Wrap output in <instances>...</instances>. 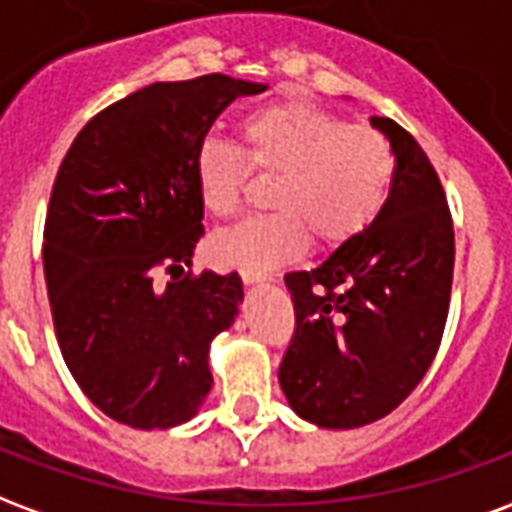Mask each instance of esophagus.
<instances>
[{
  "label": "esophagus",
  "instance_id": "esophagus-1",
  "mask_svg": "<svg viewBox=\"0 0 512 512\" xmlns=\"http://www.w3.org/2000/svg\"><path fill=\"white\" fill-rule=\"evenodd\" d=\"M264 281H267V275H261V272L242 270V283H245V286H256V283H264Z\"/></svg>",
  "mask_w": 512,
  "mask_h": 512
}]
</instances>
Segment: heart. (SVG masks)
Listing matches in <instances>:
<instances>
[{"instance_id":"1","label":"heart","mask_w":512,"mask_h":512,"mask_svg":"<svg viewBox=\"0 0 512 512\" xmlns=\"http://www.w3.org/2000/svg\"><path fill=\"white\" fill-rule=\"evenodd\" d=\"M240 149L223 138H204L193 158L201 204L229 218L240 210L251 169L278 174L270 207L278 212L223 229L212 251L223 264L267 272L292 261L308 242L341 245L371 226L393 185L395 158L387 138L365 125H346L308 103L261 108L242 122Z\"/></svg>"}]
</instances>
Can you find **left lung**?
Returning a JSON list of instances; mask_svg holds the SVG:
<instances>
[{
	"mask_svg": "<svg viewBox=\"0 0 512 512\" xmlns=\"http://www.w3.org/2000/svg\"><path fill=\"white\" fill-rule=\"evenodd\" d=\"M393 149L390 196L371 226L311 270L289 272L294 341L278 382L319 428L376 423L409 398L445 333L455 240L445 190L420 144L371 117Z\"/></svg>",
	"mask_w": 512,
	"mask_h": 512,
	"instance_id": "1",
	"label": "left lung"
}]
</instances>
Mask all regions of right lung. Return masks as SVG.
Here are the masks:
<instances>
[{
	"label": "right lung",
	"instance_id": "right-lung-1",
	"mask_svg": "<svg viewBox=\"0 0 512 512\" xmlns=\"http://www.w3.org/2000/svg\"><path fill=\"white\" fill-rule=\"evenodd\" d=\"M264 89L223 73L149 84L89 119L59 166L43 231L54 330L117 423L174 428L210 395V346L240 313L242 281L178 277L204 237L193 158L231 100Z\"/></svg>",
	"mask_w": 512,
	"mask_h": 512
}]
</instances>
